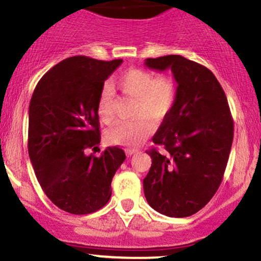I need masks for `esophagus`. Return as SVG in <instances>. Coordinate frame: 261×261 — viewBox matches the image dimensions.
<instances>
[{
    "label": "esophagus",
    "instance_id": "obj_1",
    "mask_svg": "<svg viewBox=\"0 0 261 261\" xmlns=\"http://www.w3.org/2000/svg\"><path fill=\"white\" fill-rule=\"evenodd\" d=\"M135 149H130V148H127V149H125V153H126V155L127 157H131V155L133 154H135Z\"/></svg>",
    "mask_w": 261,
    "mask_h": 261
}]
</instances>
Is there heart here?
<instances>
[{"label":"heart","instance_id":"obj_1","mask_svg":"<svg viewBox=\"0 0 261 261\" xmlns=\"http://www.w3.org/2000/svg\"><path fill=\"white\" fill-rule=\"evenodd\" d=\"M116 87L124 95L135 98L134 115L128 121H118L107 130L110 143L135 147L154 131V121H162L172 113L178 97V85L172 76H158L143 68H130L119 76ZM98 115L106 124L114 116V91L107 85L98 99Z\"/></svg>","mask_w":261,"mask_h":261}]
</instances>
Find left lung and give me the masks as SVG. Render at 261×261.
Segmentation results:
<instances>
[{
    "label": "left lung",
    "mask_w": 261,
    "mask_h": 261,
    "mask_svg": "<svg viewBox=\"0 0 261 261\" xmlns=\"http://www.w3.org/2000/svg\"><path fill=\"white\" fill-rule=\"evenodd\" d=\"M155 71H172L178 97L146 151L152 158L143 191L152 208L169 217H188L207 203L222 181L233 142V119L222 87L205 66L167 55L146 59Z\"/></svg>",
    "instance_id": "obj_1"
}]
</instances>
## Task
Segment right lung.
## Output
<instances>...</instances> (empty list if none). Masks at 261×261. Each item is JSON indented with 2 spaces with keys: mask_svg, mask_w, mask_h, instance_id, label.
<instances>
[{
  "mask_svg": "<svg viewBox=\"0 0 261 261\" xmlns=\"http://www.w3.org/2000/svg\"><path fill=\"white\" fill-rule=\"evenodd\" d=\"M121 62L72 56L47 71L32 95L29 158L44 193L68 214L103 207L126 158L119 147H107L99 157L87 154L100 142L97 106L104 81Z\"/></svg>",
  "mask_w": 261,
  "mask_h": 261,
  "instance_id": "obj_1",
  "label": "right lung"
}]
</instances>
